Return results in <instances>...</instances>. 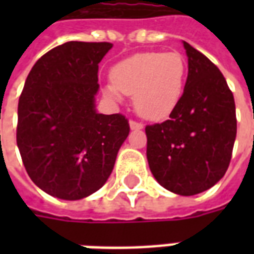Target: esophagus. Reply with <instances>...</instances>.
Listing matches in <instances>:
<instances>
[{
    "label": "esophagus",
    "instance_id": "obj_1",
    "mask_svg": "<svg viewBox=\"0 0 254 254\" xmlns=\"http://www.w3.org/2000/svg\"><path fill=\"white\" fill-rule=\"evenodd\" d=\"M129 125H130V129L132 130H140V129H143L144 125L141 124V122H137V121H130L129 122Z\"/></svg>",
    "mask_w": 254,
    "mask_h": 254
}]
</instances>
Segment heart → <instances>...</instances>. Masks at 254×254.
Masks as SVG:
<instances>
[{
	"label": "heart",
	"instance_id": "heart-1",
	"mask_svg": "<svg viewBox=\"0 0 254 254\" xmlns=\"http://www.w3.org/2000/svg\"><path fill=\"white\" fill-rule=\"evenodd\" d=\"M188 65L177 52H147L122 60L111 70L106 94L113 99L134 95V109L149 120H162L174 110L187 81Z\"/></svg>",
	"mask_w": 254,
	"mask_h": 254
}]
</instances>
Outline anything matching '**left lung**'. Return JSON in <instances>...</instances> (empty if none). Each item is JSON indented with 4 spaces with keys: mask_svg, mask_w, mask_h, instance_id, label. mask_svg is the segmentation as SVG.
I'll return each instance as SVG.
<instances>
[{
    "mask_svg": "<svg viewBox=\"0 0 254 254\" xmlns=\"http://www.w3.org/2000/svg\"><path fill=\"white\" fill-rule=\"evenodd\" d=\"M188 78L170 118L147 125V159L167 190L193 196L227 171L237 136L234 96L218 66L184 42Z\"/></svg>",
    "mask_w": 254,
    "mask_h": 254,
    "instance_id": "obj_1",
    "label": "left lung"
}]
</instances>
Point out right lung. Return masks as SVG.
<instances>
[{
  "mask_svg": "<svg viewBox=\"0 0 254 254\" xmlns=\"http://www.w3.org/2000/svg\"><path fill=\"white\" fill-rule=\"evenodd\" d=\"M113 45L66 42L32 66L20 95L16 140L28 176L43 191L80 200L105 185L129 134L122 114H99L98 69Z\"/></svg>",
  "mask_w": 254,
  "mask_h": 254,
  "instance_id": "obj_1",
  "label": "right lung"
}]
</instances>
